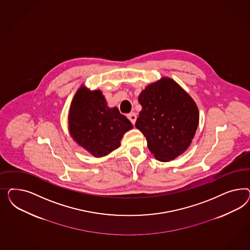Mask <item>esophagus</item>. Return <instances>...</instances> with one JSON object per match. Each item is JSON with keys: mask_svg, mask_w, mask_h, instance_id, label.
Returning a JSON list of instances; mask_svg holds the SVG:
<instances>
[{"mask_svg": "<svg viewBox=\"0 0 250 250\" xmlns=\"http://www.w3.org/2000/svg\"><path fill=\"white\" fill-rule=\"evenodd\" d=\"M127 118L134 125L136 121V114L135 113H130V114H127Z\"/></svg>", "mask_w": 250, "mask_h": 250, "instance_id": "34e87169", "label": "esophagus"}]
</instances>
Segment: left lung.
<instances>
[{"label":"left lung","mask_w":250,"mask_h":250,"mask_svg":"<svg viewBox=\"0 0 250 250\" xmlns=\"http://www.w3.org/2000/svg\"><path fill=\"white\" fill-rule=\"evenodd\" d=\"M138 102L142 110L136 127L146 136L153 156L166 162L186 151L199 125V110L188 92L162 77L141 91Z\"/></svg>","instance_id":"left-lung-1"}]
</instances>
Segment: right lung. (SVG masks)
I'll list each match as a JSON object with an SVG mask.
<instances>
[{
    "label": "right lung",
    "mask_w": 250,
    "mask_h": 250,
    "mask_svg": "<svg viewBox=\"0 0 250 250\" xmlns=\"http://www.w3.org/2000/svg\"><path fill=\"white\" fill-rule=\"evenodd\" d=\"M68 120L72 139L96 158L118 148L125 133L133 128L118 108L108 107L102 91H91L84 85L76 91Z\"/></svg>",
    "instance_id": "add662e5"
}]
</instances>
